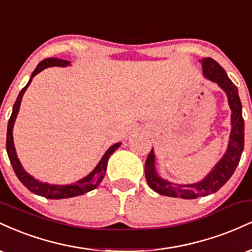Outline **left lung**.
Listing matches in <instances>:
<instances>
[{"mask_svg": "<svg viewBox=\"0 0 252 252\" xmlns=\"http://www.w3.org/2000/svg\"><path fill=\"white\" fill-rule=\"evenodd\" d=\"M200 63H202L204 76L213 83L218 84L227 96L232 128L226 153L201 181L189 185H176L158 176L155 168L154 150L152 149L146 160L144 174L148 186L161 195L195 199L198 196H205L217 192L235 173L244 149V120L242 116V103L238 96V89L231 82L224 68L212 58H204Z\"/></svg>", "mask_w": 252, "mask_h": 252, "instance_id": "8db88e82", "label": "left lung"}]
</instances>
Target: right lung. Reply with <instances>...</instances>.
Returning a JSON list of instances; mask_svg holds the SVG:
<instances>
[{"instance_id": "add662e5", "label": "right lung", "mask_w": 252, "mask_h": 252, "mask_svg": "<svg viewBox=\"0 0 252 252\" xmlns=\"http://www.w3.org/2000/svg\"><path fill=\"white\" fill-rule=\"evenodd\" d=\"M70 65V62L63 59H57V58H48V59L42 60V62L39 63V65L36 66L35 70L32 73V77L30 82L27 83V85L25 86L24 89L20 91L19 96H17V99L15 104L13 106V112H11V116L9 118V122H8V129H7V143H5V147H7V153L8 158H9L11 166H13L14 172L19 180L22 182V185H25L28 189L31 190L32 193L37 195L45 196L47 199H65V198H72V196L82 195L85 194V193L90 192V190L94 189L99 185V182L103 180L104 175H105L106 172V164H108V160L110 155L116 150L118 147L121 146V142L115 143L114 146H111L110 148L106 150L105 154L103 155V158H100L99 163L97 164L96 168L92 170L91 173L85 178L80 179L79 181L74 182V184H68V185H50L47 182H41L36 179H34L33 176L28 174L27 172L24 169V167L20 163L19 158H17L15 147H14V141H13V128L14 123H15L16 116L19 114L20 110V104H21L22 97H24V94L27 90L28 86L32 82V78L35 77L37 73H40L45 68L51 67V66H62V67H65V66Z\"/></svg>"}]
</instances>
